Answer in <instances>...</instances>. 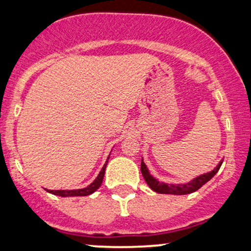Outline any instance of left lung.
I'll list each match as a JSON object with an SVG mask.
<instances>
[{
    "instance_id": "left-lung-1",
    "label": "left lung",
    "mask_w": 251,
    "mask_h": 251,
    "mask_svg": "<svg viewBox=\"0 0 251 251\" xmlns=\"http://www.w3.org/2000/svg\"><path fill=\"white\" fill-rule=\"evenodd\" d=\"M222 163L223 160H221L218 163V165L212 170V171L208 172V174H204L198 176V177L194 178L192 180H190L189 183H184V184H168V183H163V181H159L149 172L148 166L145 165V163L143 162L142 159V165H140V170H142V174L144 179H145L148 185L153 190L154 192H158V194H166V195H188L191 194V192L197 191L198 189L201 188L205 183L211 179L214 176L217 174L218 170H220Z\"/></svg>"
}]
</instances>
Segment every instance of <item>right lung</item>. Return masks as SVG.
<instances>
[{
  "label": "right lung",
  "instance_id": "obj_1",
  "mask_svg": "<svg viewBox=\"0 0 251 251\" xmlns=\"http://www.w3.org/2000/svg\"><path fill=\"white\" fill-rule=\"evenodd\" d=\"M108 158H107V160H106L105 165L102 166L101 171H100L99 175H98V177L94 179L93 183L89 184L87 188L76 189V190H47V192H50V194H53V195H56V196H61V197H82V196H88V195L93 194V192L97 191V190L100 188V185H101L102 179H103V175H105L106 165H107V163H108Z\"/></svg>",
  "mask_w": 251,
  "mask_h": 251
}]
</instances>
